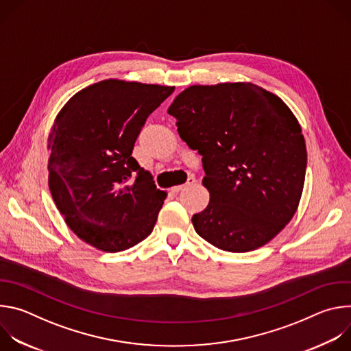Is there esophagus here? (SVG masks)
Listing matches in <instances>:
<instances>
[{
	"label": "esophagus",
	"instance_id": "esophagus-1",
	"mask_svg": "<svg viewBox=\"0 0 351 351\" xmlns=\"http://www.w3.org/2000/svg\"><path fill=\"white\" fill-rule=\"evenodd\" d=\"M194 183H195V179L191 176V178H189V179H187V182H186L184 184H180V186H173L171 190H172L173 193H179V191H182V190L187 189L189 186H191V184H194Z\"/></svg>",
	"mask_w": 351,
	"mask_h": 351
}]
</instances>
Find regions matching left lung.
Masks as SVG:
<instances>
[{
    "label": "left lung",
    "instance_id": "1",
    "mask_svg": "<svg viewBox=\"0 0 351 351\" xmlns=\"http://www.w3.org/2000/svg\"><path fill=\"white\" fill-rule=\"evenodd\" d=\"M168 114L203 156L210 203L193 215L195 232L230 253L271 241L294 217L306 179V141L290 108L257 84L236 82L190 86Z\"/></svg>",
    "mask_w": 351,
    "mask_h": 351
}]
</instances>
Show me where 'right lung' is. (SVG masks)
<instances>
[{
  "label": "right lung",
  "instance_id": "right-lung-1",
  "mask_svg": "<svg viewBox=\"0 0 351 351\" xmlns=\"http://www.w3.org/2000/svg\"><path fill=\"white\" fill-rule=\"evenodd\" d=\"M173 86L107 79L77 91L48 134V186L69 229L107 253L153 232L167 191L132 157L145 119Z\"/></svg>",
  "mask_w": 351,
  "mask_h": 351
}]
</instances>
